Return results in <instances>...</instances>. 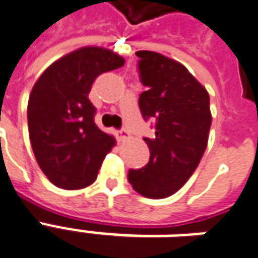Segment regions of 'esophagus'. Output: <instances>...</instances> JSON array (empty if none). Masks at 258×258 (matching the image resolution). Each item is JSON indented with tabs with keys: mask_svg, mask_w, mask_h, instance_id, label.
Listing matches in <instances>:
<instances>
[{
	"mask_svg": "<svg viewBox=\"0 0 258 258\" xmlns=\"http://www.w3.org/2000/svg\"><path fill=\"white\" fill-rule=\"evenodd\" d=\"M131 139V135H129V132L126 131L125 127L123 129H120L119 131V140L120 142H126V140H129Z\"/></svg>",
	"mask_w": 258,
	"mask_h": 258,
	"instance_id": "obj_1",
	"label": "esophagus"
}]
</instances>
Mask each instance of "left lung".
<instances>
[{"label": "left lung", "instance_id": "8db88e82", "mask_svg": "<svg viewBox=\"0 0 258 258\" xmlns=\"http://www.w3.org/2000/svg\"><path fill=\"white\" fill-rule=\"evenodd\" d=\"M139 96L144 120H154V138H144L150 160L129 169L127 180L149 199H165L178 191L196 171L206 151L211 126L210 96L186 68L153 51H138Z\"/></svg>", "mask_w": 258, "mask_h": 258}]
</instances>
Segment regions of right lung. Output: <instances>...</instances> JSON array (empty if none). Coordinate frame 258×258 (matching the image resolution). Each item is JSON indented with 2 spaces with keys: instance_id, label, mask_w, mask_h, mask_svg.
Wrapping results in <instances>:
<instances>
[{
  "instance_id": "right-lung-1",
  "label": "right lung",
  "mask_w": 258,
  "mask_h": 258,
  "mask_svg": "<svg viewBox=\"0 0 258 258\" xmlns=\"http://www.w3.org/2000/svg\"><path fill=\"white\" fill-rule=\"evenodd\" d=\"M123 58L98 47H85L48 67L33 87L27 125L33 153L51 183L67 190L91 184L115 140L94 122L89 100L98 75L118 69Z\"/></svg>"
}]
</instances>
